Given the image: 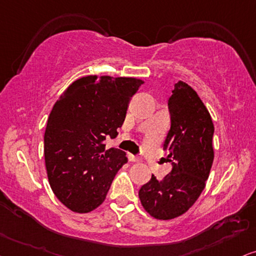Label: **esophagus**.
Returning <instances> with one entry per match:
<instances>
[{"label":"esophagus","mask_w":256,"mask_h":256,"mask_svg":"<svg viewBox=\"0 0 256 256\" xmlns=\"http://www.w3.org/2000/svg\"><path fill=\"white\" fill-rule=\"evenodd\" d=\"M128 160L134 162V163H138V162L142 160V158L138 157V156H134V154H128Z\"/></svg>","instance_id":"34e87169"}]
</instances>
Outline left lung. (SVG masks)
<instances>
[{"mask_svg":"<svg viewBox=\"0 0 256 256\" xmlns=\"http://www.w3.org/2000/svg\"><path fill=\"white\" fill-rule=\"evenodd\" d=\"M168 106L171 128L163 150L172 169L162 180L152 174L138 194L144 209L157 220L178 218L192 208L214 160V124L196 90L183 82L174 84Z\"/></svg>","mask_w":256,"mask_h":256,"instance_id":"left-lung-1","label":"left lung"}]
</instances>
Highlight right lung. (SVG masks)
<instances>
[{"label":"right lung","instance_id":"obj_1","mask_svg":"<svg viewBox=\"0 0 256 256\" xmlns=\"http://www.w3.org/2000/svg\"><path fill=\"white\" fill-rule=\"evenodd\" d=\"M144 82L136 78L87 76L70 84L54 104L44 132V163L50 186L62 204L90 212L106 198L124 151L105 150L116 138L131 96Z\"/></svg>","mask_w":256,"mask_h":256}]
</instances>
